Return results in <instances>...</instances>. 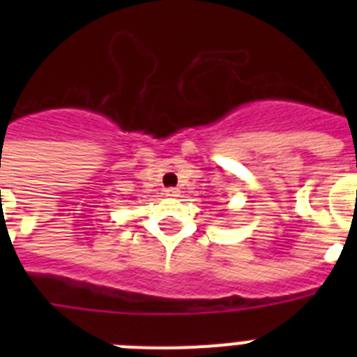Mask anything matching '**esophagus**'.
Segmentation results:
<instances>
[{
	"mask_svg": "<svg viewBox=\"0 0 357 357\" xmlns=\"http://www.w3.org/2000/svg\"><path fill=\"white\" fill-rule=\"evenodd\" d=\"M178 193H181V191H178L176 188L166 189V197H178Z\"/></svg>",
	"mask_w": 357,
	"mask_h": 357,
	"instance_id": "34e87169",
	"label": "esophagus"
}]
</instances>
